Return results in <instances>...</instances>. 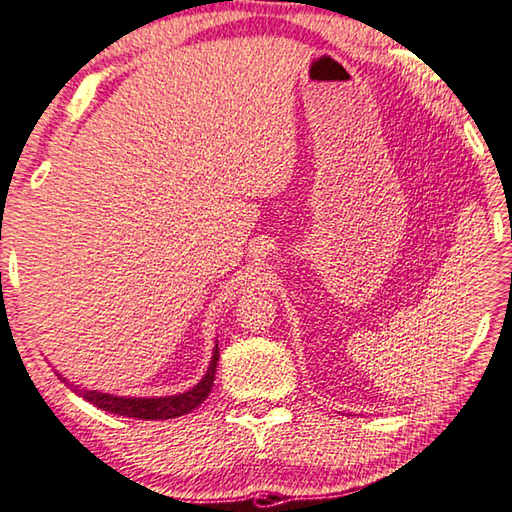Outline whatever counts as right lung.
I'll return each mask as SVG.
<instances>
[{
    "instance_id": "right-lung-1",
    "label": "right lung",
    "mask_w": 512,
    "mask_h": 512,
    "mask_svg": "<svg viewBox=\"0 0 512 512\" xmlns=\"http://www.w3.org/2000/svg\"><path fill=\"white\" fill-rule=\"evenodd\" d=\"M217 360H220V349L215 345L211 365H208L206 374L201 376V381L197 385H192L190 390L181 392V395H170V397H117L99 390H83L79 385L63 379V374H58V379L65 381L67 385H72V390L79 392V395L86 401H90L92 406L108 410V413L113 415L136 417V420H172V417H181L190 413V410H195L199 404H204L208 395H211Z\"/></svg>"
}]
</instances>
